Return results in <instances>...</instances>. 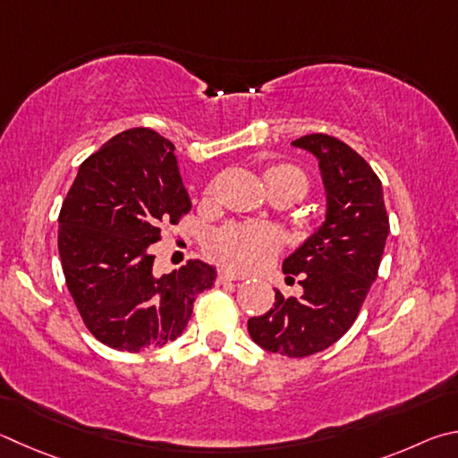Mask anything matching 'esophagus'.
Returning a JSON list of instances; mask_svg holds the SVG:
<instances>
[{
  "label": "esophagus",
  "instance_id": "esophagus-1",
  "mask_svg": "<svg viewBox=\"0 0 458 458\" xmlns=\"http://www.w3.org/2000/svg\"><path fill=\"white\" fill-rule=\"evenodd\" d=\"M242 277H237L233 274H229V271H219V276H216V284H229V282H239Z\"/></svg>",
  "mask_w": 458,
  "mask_h": 458
}]
</instances>
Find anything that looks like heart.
<instances>
[{
    "instance_id": "obj_1",
    "label": "heart",
    "mask_w": 458,
    "mask_h": 458,
    "mask_svg": "<svg viewBox=\"0 0 458 458\" xmlns=\"http://www.w3.org/2000/svg\"><path fill=\"white\" fill-rule=\"evenodd\" d=\"M271 195L287 192L293 200L306 197L308 176L293 165H274L263 173ZM279 251V235L274 227L263 223H229L216 229L208 239V255L237 274L266 266Z\"/></svg>"
}]
</instances>
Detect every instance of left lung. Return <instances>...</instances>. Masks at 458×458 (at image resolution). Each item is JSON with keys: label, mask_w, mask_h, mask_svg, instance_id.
I'll return each mask as SVG.
<instances>
[{"label": "left lung", "mask_w": 458, "mask_h": 458, "mask_svg": "<svg viewBox=\"0 0 458 458\" xmlns=\"http://www.w3.org/2000/svg\"><path fill=\"white\" fill-rule=\"evenodd\" d=\"M293 147L319 160L327 192L326 223L284 261L287 284L300 276L303 293L285 298L276 290L274 308L251 318L247 330L274 354L306 358L330 348L356 322L378 276L390 221L378 174L346 142L306 134Z\"/></svg>", "instance_id": "obj_1"}]
</instances>
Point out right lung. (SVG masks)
I'll list each match as a JSON object with an SVG mask.
<instances>
[{
	"instance_id": "1",
	"label": "right lung",
	"mask_w": 458,
	"mask_h": 458,
	"mask_svg": "<svg viewBox=\"0 0 458 458\" xmlns=\"http://www.w3.org/2000/svg\"><path fill=\"white\" fill-rule=\"evenodd\" d=\"M189 211L173 142L150 128L116 134L80 165L60 208L58 251L68 292L96 340L136 354L182 334L216 271L189 259L157 277L150 245Z\"/></svg>"
}]
</instances>
